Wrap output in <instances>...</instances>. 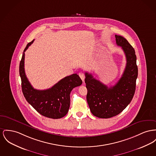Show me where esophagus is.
<instances>
[{
    "label": "esophagus",
    "instance_id": "34e87169",
    "mask_svg": "<svg viewBox=\"0 0 156 156\" xmlns=\"http://www.w3.org/2000/svg\"><path fill=\"white\" fill-rule=\"evenodd\" d=\"M79 76H80V78H81V80H83V82L84 81V79H85V74L82 73V72H80L79 73Z\"/></svg>",
    "mask_w": 156,
    "mask_h": 156
}]
</instances>
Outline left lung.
<instances>
[{
  "instance_id": "left-lung-1",
  "label": "left lung",
  "mask_w": 156,
  "mask_h": 156,
  "mask_svg": "<svg viewBox=\"0 0 156 156\" xmlns=\"http://www.w3.org/2000/svg\"><path fill=\"white\" fill-rule=\"evenodd\" d=\"M116 44L126 55L127 63L117 83L108 88L85 73L87 100L92 114L98 118L108 119L119 114L132 100L136 91L138 68L134 49L124 37L115 35Z\"/></svg>"
}]
</instances>
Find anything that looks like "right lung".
<instances>
[{"mask_svg":"<svg viewBox=\"0 0 156 156\" xmlns=\"http://www.w3.org/2000/svg\"><path fill=\"white\" fill-rule=\"evenodd\" d=\"M34 41V39L26 46L19 65V74L23 95L28 103L43 116L53 119H61L68 112L72 90L80 86L83 81L76 73H74L65 77L49 89H34L28 81L24 68L25 52Z\"/></svg>","mask_w":156,"mask_h":156,"instance_id":"1","label":"right lung"}]
</instances>
